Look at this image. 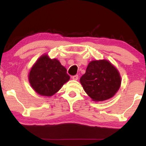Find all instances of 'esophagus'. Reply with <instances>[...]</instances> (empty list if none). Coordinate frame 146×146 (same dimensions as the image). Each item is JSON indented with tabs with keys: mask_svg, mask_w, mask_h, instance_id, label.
I'll list each match as a JSON object with an SVG mask.
<instances>
[{
	"mask_svg": "<svg viewBox=\"0 0 146 146\" xmlns=\"http://www.w3.org/2000/svg\"><path fill=\"white\" fill-rule=\"evenodd\" d=\"M72 79L73 80H77L78 79V75H74L72 76Z\"/></svg>",
	"mask_w": 146,
	"mask_h": 146,
	"instance_id": "34e87169",
	"label": "esophagus"
}]
</instances>
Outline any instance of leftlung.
Segmentation results:
<instances>
[{"instance_id": "obj_1", "label": "left lung", "mask_w": 146, "mask_h": 146, "mask_svg": "<svg viewBox=\"0 0 146 146\" xmlns=\"http://www.w3.org/2000/svg\"><path fill=\"white\" fill-rule=\"evenodd\" d=\"M80 82L93 101H104L113 97L119 90L121 77L118 71L107 60L89 63Z\"/></svg>"}]
</instances>
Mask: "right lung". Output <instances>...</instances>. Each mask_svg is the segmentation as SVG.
Segmentation results:
<instances>
[{"label":"right lung","mask_w":146,"mask_h":146,"mask_svg":"<svg viewBox=\"0 0 146 146\" xmlns=\"http://www.w3.org/2000/svg\"><path fill=\"white\" fill-rule=\"evenodd\" d=\"M32 88L39 95L50 97L55 94L70 80L67 70L57 59H51L47 55L39 58L29 73Z\"/></svg>","instance_id":"1"}]
</instances>
